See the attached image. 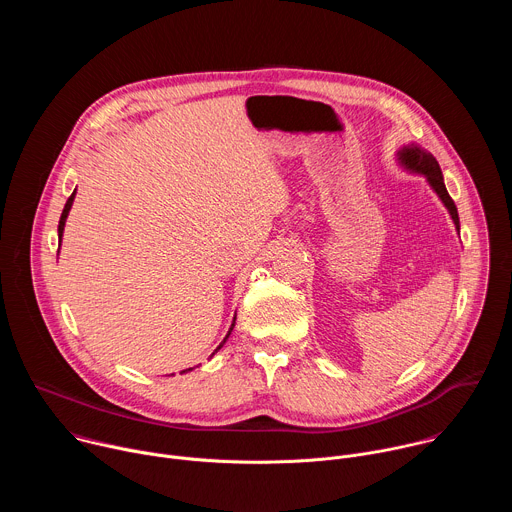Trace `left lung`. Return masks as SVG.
I'll list each match as a JSON object with an SVG mask.
<instances>
[{
	"mask_svg": "<svg viewBox=\"0 0 512 512\" xmlns=\"http://www.w3.org/2000/svg\"><path fill=\"white\" fill-rule=\"evenodd\" d=\"M401 160H403V164H405L407 168L425 174V178L429 180L431 188L437 192V196H440V198L444 200L446 208L450 210V214H452V218H454V223H456V229H460L458 208H456L452 196H450L448 190H446L444 176H442V170H440V164H437V160H435L431 154L423 152L421 148H415V145H411V148L401 150Z\"/></svg>",
	"mask_w": 512,
	"mask_h": 512,
	"instance_id": "obj_1",
	"label": "left lung"
}]
</instances>
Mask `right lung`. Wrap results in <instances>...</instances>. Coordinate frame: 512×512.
Masks as SVG:
<instances>
[{
  "instance_id": "add662e5",
  "label": "right lung",
  "mask_w": 512,
  "mask_h": 512,
  "mask_svg": "<svg viewBox=\"0 0 512 512\" xmlns=\"http://www.w3.org/2000/svg\"><path fill=\"white\" fill-rule=\"evenodd\" d=\"M72 200H75V192H72V194L68 196V200H66V204H64V210H62V216H60V223H58V235H60V237H62V231H64V221H66L68 210H70V206H72ZM233 326H235V320H233ZM233 326H231V330H233ZM231 330H229V334H231ZM229 334L225 336V340L221 342V346L227 342ZM221 346H218V348H221ZM218 348H216V350H218ZM188 371H192V369H188ZM182 373H186V371H182Z\"/></svg>"
}]
</instances>
